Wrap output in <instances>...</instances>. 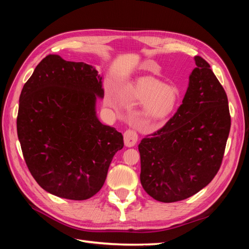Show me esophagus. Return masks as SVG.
I'll list each match as a JSON object with an SVG mask.
<instances>
[{"mask_svg": "<svg viewBox=\"0 0 249 249\" xmlns=\"http://www.w3.org/2000/svg\"><path fill=\"white\" fill-rule=\"evenodd\" d=\"M124 145L127 147H132L138 140V135L137 133L133 130H126L124 134Z\"/></svg>", "mask_w": 249, "mask_h": 249, "instance_id": "1", "label": "esophagus"}]
</instances>
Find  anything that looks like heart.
I'll list each match as a JSON object with an SVG mask.
<instances>
[{
    "label": "heart",
    "mask_w": 249,
    "mask_h": 249,
    "mask_svg": "<svg viewBox=\"0 0 249 249\" xmlns=\"http://www.w3.org/2000/svg\"><path fill=\"white\" fill-rule=\"evenodd\" d=\"M133 99L140 101L133 112V122L140 129L163 125L172 115L178 103V90L153 78L138 80L130 88ZM111 103V100L108 99Z\"/></svg>",
    "instance_id": "obj_1"
}]
</instances>
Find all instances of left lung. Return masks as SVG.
Segmentation results:
<instances>
[{
    "instance_id": "obj_1",
    "label": "left lung",
    "mask_w": 249,
    "mask_h": 249,
    "mask_svg": "<svg viewBox=\"0 0 249 249\" xmlns=\"http://www.w3.org/2000/svg\"><path fill=\"white\" fill-rule=\"evenodd\" d=\"M194 60L196 67L176 114L138 145L141 185L162 202L190 197L214 178L231 130L227 93L206 60Z\"/></svg>"
}]
</instances>
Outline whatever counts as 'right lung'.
Returning <instances> with one entry per match:
<instances>
[{"label": "right lung", "mask_w": 249, "mask_h": 249, "mask_svg": "<svg viewBox=\"0 0 249 249\" xmlns=\"http://www.w3.org/2000/svg\"><path fill=\"white\" fill-rule=\"evenodd\" d=\"M104 97L93 66L49 55L22 87L18 136L29 171L58 197L84 200L101 190L113 157L124 147L115 127L96 117Z\"/></svg>", "instance_id": "obj_1"}]
</instances>
